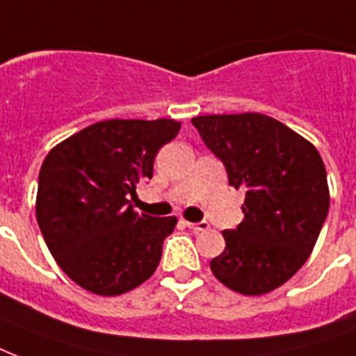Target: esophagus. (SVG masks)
<instances>
[{"label": "esophagus", "mask_w": 356, "mask_h": 356, "mask_svg": "<svg viewBox=\"0 0 356 356\" xmlns=\"http://www.w3.org/2000/svg\"><path fill=\"white\" fill-rule=\"evenodd\" d=\"M186 227L192 229L194 233H200V231H207V229H209V222H186Z\"/></svg>", "instance_id": "obj_1"}]
</instances>
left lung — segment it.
<instances>
[{"label": "left lung", "instance_id": "8db88e82", "mask_svg": "<svg viewBox=\"0 0 356 356\" xmlns=\"http://www.w3.org/2000/svg\"><path fill=\"white\" fill-rule=\"evenodd\" d=\"M192 123L229 184L245 192L242 223L222 233L225 249L211 260L212 273L243 296L271 292L298 273L320 236L331 200L325 164L309 140L266 114H209Z\"/></svg>", "mask_w": 356, "mask_h": 356}]
</instances>
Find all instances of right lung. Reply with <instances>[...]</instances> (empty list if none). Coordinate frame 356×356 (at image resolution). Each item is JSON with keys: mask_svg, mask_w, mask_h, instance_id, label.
Masks as SVG:
<instances>
[{"mask_svg": "<svg viewBox=\"0 0 356 356\" xmlns=\"http://www.w3.org/2000/svg\"><path fill=\"white\" fill-rule=\"evenodd\" d=\"M175 120H105L53 147L42 162L36 220L66 275L97 296H120L155 273L177 218L136 212L129 195L153 177Z\"/></svg>", "mask_w": 356, "mask_h": 356, "instance_id": "1", "label": "right lung"}]
</instances>
